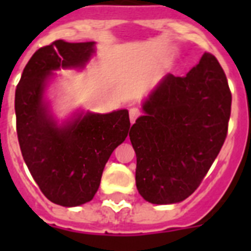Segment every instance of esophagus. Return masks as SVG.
Returning a JSON list of instances; mask_svg holds the SVG:
<instances>
[{"instance_id":"1","label":"esophagus","mask_w":251,"mask_h":251,"mask_svg":"<svg viewBox=\"0 0 251 251\" xmlns=\"http://www.w3.org/2000/svg\"><path fill=\"white\" fill-rule=\"evenodd\" d=\"M139 114H141V110L138 109V108H135V106H133V108H130V109H129L130 122H131V124H134V121H135V120H137V118L139 117Z\"/></svg>"}]
</instances>
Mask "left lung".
<instances>
[{"mask_svg":"<svg viewBox=\"0 0 251 251\" xmlns=\"http://www.w3.org/2000/svg\"><path fill=\"white\" fill-rule=\"evenodd\" d=\"M230 105L226 73L210 53L151 92L129 134L137 189L147 202L177 203L197 190L224 145Z\"/></svg>","mask_w":251,"mask_h":251,"instance_id":"8db88e82","label":"left lung"}]
</instances>
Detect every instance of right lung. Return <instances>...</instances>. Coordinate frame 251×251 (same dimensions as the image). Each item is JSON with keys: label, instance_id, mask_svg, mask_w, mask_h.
Instances as JSON below:
<instances>
[{"label": "right lung", "instance_id": "1", "mask_svg": "<svg viewBox=\"0 0 251 251\" xmlns=\"http://www.w3.org/2000/svg\"><path fill=\"white\" fill-rule=\"evenodd\" d=\"M95 43L53 41L37 49L15 90L17 134L22 156L43 194L65 207L94 198L106 161L130 130L129 112L79 114L57 126L44 102L47 80L54 70L83 68Z\"/></svg>", "mask_w": 251, "mask_h": 251}]
</instances>
